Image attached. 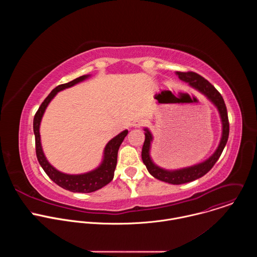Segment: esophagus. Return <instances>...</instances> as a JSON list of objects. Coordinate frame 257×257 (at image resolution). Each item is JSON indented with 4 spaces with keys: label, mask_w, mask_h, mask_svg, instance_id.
Returning a JSON list of instances; mask_svg holds the SVG:
<instances>
[{
    "label": "esophagus",
    "mask_w": 257,
    "mask_h": 257,
    "mask_svg": "<svg viewBox=\"0 0 257 257\" xmlns=\"http://www.w3.org/2000/svg\"><path fill=\"white\" fill-rule=\"evenodd\" d=\"M132 125H133L134 127H140V126L143 125V120H142L141 118H136V119H134V121L132 122Z\"/></svg>",
    "instance_id": "1"
}]
</instances>
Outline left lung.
I'll return each instance as SVG.
<instances>
[{
    "label": "left lung",
    "mask_w": 257,
    "mask_h": 257,
    "mask_svg": "<svg viewBox=\"0 0 257 257\" xmlns=\"http://www.w3.org/2000/svg\"><path fill=\"white\" fill-rule=\"evenodd\" d=\"M176 75L180 78V80L187 82L191 87H193L194 89L198 90L203 95H205L217 108L219 117H221V121H222V137H221V140H219L217 149L212 154V156H210L206 161L200 164L187 167V168L179 169V170H166L157 166L153 162L151 157V149H152V142L154 137L148 128H144L145 140L142 146L141 158H142L143 164L146 166V169H148L150 174L154 176L156 179H159L166 183H170V184L179 185V184H184V183L192 182L196 179H199L202 176H204L208 171H210V169L213 167V165L216 163L219 157H221L225 146L227 144V141L229 138V119H228L227 107H226L223 96L206 79L198 75L197 73L190 72V71L176 72Z\"/></svg>",
    "instance_id": "8db88e82"
}]
</instances>
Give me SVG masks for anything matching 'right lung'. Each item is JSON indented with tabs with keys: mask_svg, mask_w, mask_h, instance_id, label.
<instances>
[{
	"mask_svg": "<svg viewBox=\"0 0 257 257\" xmlns=\"http://www.w3.org/2000/svg\"><path fill=\"white\" fill-rule=\"evenodd\" d=\"M90 75H83L74 80H72L68 83L61 84L54 88L52 92L47 96V98L43 101L41 106L39 107L38 112H36L34 119H33V132L35 136V152L36 157H38L39 163L46 172V174L53 180L57 185L60 187L72 191V192H80V193H89L96 191L106 184H108L114 178L115 169L117 166V158H118V151L121 143L123 142L124 138L128 134V130H124L115 136L113 139L109 140L103 151V157L100 165L95 168L94 170L84 173V174H77V175H70L65 174L57 169H55L47 160L41 142V134H40V126L43 119V116L46 112V108L51 102V100L56 96V94L64 90L66 88L74 86L75 84L82 82L83 80L87 79Z\"/></svg>",
	"mask_w": 257,
	"mask_h": 257,
	"instance_id": "right-lung-1",
	"label": "right lung"
}]
</instances>
